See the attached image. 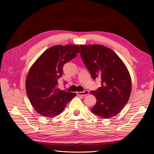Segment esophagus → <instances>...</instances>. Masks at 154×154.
Wrapping results in <instances>:
<instances>
[{
    "label": "esophagus",
    "instance_id": "34e87169",
    "mask_svg": "<svg viewBox=\"0 0 154 154\" xmlns=\"http://www.w3.org/2000/svg\"><path fill=\"white\" fill-rule=\"evenodd\" d=\"M89 94V91H87V90L84 91H83V92H77V95L83 96V97L86 96V95H87V94Z\"/></svg>",
    "mask_w": 154,
    "mask_h": 154
}]
</instances>
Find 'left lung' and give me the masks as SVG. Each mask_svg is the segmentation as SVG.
<instances>
[{
	"mask_svg": "<svg viewBox=\"0 0 154 154\" xmlns=\"http://www.w3.org/2000/svg\"><path fill=\"white\" fill-rule=\"evenodd\" d=\"M80 47L81 57L92 78L101 79V87L91 91L97 99L91 111L104 119L117 115L131 94V77L126 66L116 53L103 45Z\"/></svg>",
	"mask_w": 154,
	"mask_h": 154,
	"instance_id": "obj_1",
	"label": "left lung"
}]
</instances>
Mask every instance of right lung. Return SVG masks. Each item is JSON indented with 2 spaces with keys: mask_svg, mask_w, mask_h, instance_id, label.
I'll return each mask as SVG.
<instances>
[{
  "mask_svg": "<svg viewBox=\"0 0 154 154\" xmlns=\"http://www.w3.org/2000/svg\"><path fill=\"white\" fill-rule=\"evenodd\" d=\"M80 51L78 45H54L45 50L32 65L26 80V90L32 106L42 116L60 114L76 93L58 89L65 63Z\"/></svg>",
  "mask_w": 154,
  "mask_h": 154,
  "instance_id": "1",
  "label": "right lung"
}]
</instances>
